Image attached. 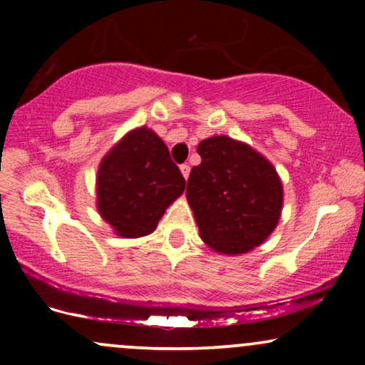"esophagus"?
<instances>
[{
  "instance_id": "34e87169",
  "label": "esophagus",
  "mask_w": 365,
  "mask_h": 365,
  "mask_svg": "<svg viewBox=\"0 0 365 365\" xmlns=\"http://www.w3.org/2000/svg\"><path fill=\"white\" fill-rule=\"evenodd\" d=\"M180 171H182L183 178L188 180V175H190V166H188V165H182V166H180Z\"/></svg>"
}]
</instances>
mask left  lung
<instances>
[{
    "mask_svg": "<svg viewBox=\"0 0 365 365\" xmlns=\"http://www.w3.org/2000/svg\"><path fill=\"white\" fill-rule=\"evenodd\" d=\"M202 161L187 182V200L200 238L223 255H242L266 242L283 209V183L273 163L242 140H200Z\"/></svg>",
    "mask_w": 365,
    "mask_h": 365,
    "instance_id": "8db88e82",
    "label": "left lung"
}]
</instances>
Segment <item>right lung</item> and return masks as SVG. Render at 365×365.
<instances>
[{"mask_svg":"<svg viewBox=\"0 0 365 365\" xmlns=\"http://www.w3.org/2000/svg\"><path fill=\"white\" fill-rule=\"evenodd\" d=\"M183 190L185 178L161 137L148 127H137L99 163L96 206L115 235L139 238L156 230Z\"/></svg>","mask_w":365,"mask_h":365,"instance_id":"obj_1","label":"right lung"}]
</instances>
